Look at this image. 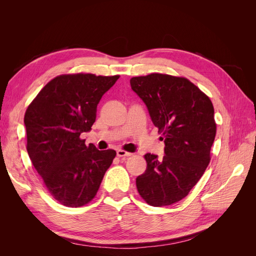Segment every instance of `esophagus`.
<instances>
[{"label": "esophagus", "instance_id": "obj_1", "mask_svg": "<svg viewBox=\"0 0 256 256\" xmlns=\"http://www.w3.org/2000/svg\"><path fill=\"white\" fill-rule=\"evenodd\" d=\"M116 154H118V157H120V158H125V157H129V156H131V154H130V152H125V150H118V152H116Z\"/></svg>", "mask_w": 256, "mask_h": 256}]
</instances>
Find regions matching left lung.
I'll return each instance as SVG.
<instances>
[{
    "label": "left lung",
    "mask_w": 256,
    "mask_h": 256,
    "mask_svg": "<svg viewBox=\"0 0 256 256\" xmlns=\"http://www.w3.org/2000/svg\"><path fill=\"white\" fill-rule=\"evenodd\" d=\"M131 88L162 132L164 156L146 154V171L136 177L140 196L154 207L188 196L210 161L216 136L214 106L188 79L152 74L130 79Z\"/></svg>",
    "instance_id": "1"
}]
</instances>
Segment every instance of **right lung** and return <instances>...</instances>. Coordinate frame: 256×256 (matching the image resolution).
Listing matches in <instances>:
<instances>
[{
  "label": "right lung",
  "mask_w": 256,
  "mask_h": 256,
  "mask_svg": "<svg viewBox=\"0 0 256 256\" xmlns=\"http://www.w3.org/2000/svg\"><path fill=\"white\" fill-rule=\"evenodd\" d=\"M120 78L92 74H63L38 92L24 115L30 161L51 196L68 207H80L95 198L113 150L85 145L82 132L96 120L97 104Z\"/></svg>",
  "instance_id": "right-lung-1"
}]
</instances>
